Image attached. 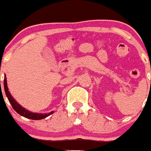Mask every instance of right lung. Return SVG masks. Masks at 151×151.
<instances>
[{
	"instance_id": "right-lung-1",
	"label": "right lung",
	"mask_w": 151,
	"mask_h": 151,
	"mask_svg": "<svg viewBox=\"0 0 151 151\" xmlns=\"http://www.w3.org/2000/svg\"><path fill=\"white\" fill-rule=\"evenodd\" d=\"M4 90L5 93H6V95L7 97L8 100L10 101V104L12 105V107L13 108V110H15L17 113H18L19 115L22 116L26 117L27 119H34V120H39V119H45L46 117H47L48 116H50V114L54 113L52 111L50 113H47V114H41V113H32V112L28 111L27 110L24 109L23 107L19 104L18 103L13 99L12 96L10 95V92L8 91L7 88V84H6V76H4Z\"/></svg>"
}]
</instances>
